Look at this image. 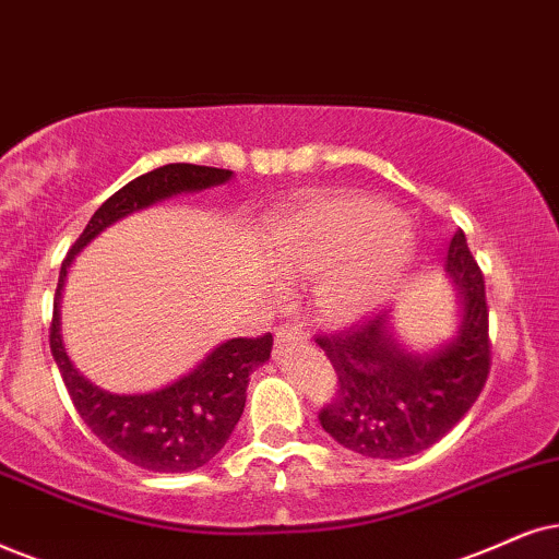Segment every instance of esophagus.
Returning a JSON list of instances; mask_svg holds the SVG:
<instances>
[{"label": "esophagus", "instance_id": "obj_1", "mask_svg": "<svg viewBox=\"0 0 559 559\" xmlns=\"http://www.w3.org/2000/svg\"><path fill=\"white\" fill-rule=\"evenodd\" d=\"M275 337H278V345L304 343L307 341V332H304L299 324H284V328H278V332H275Z\"/></svg>", "mask_w": 559, "mask_h": 559}]
</instances>
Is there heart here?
Instances as JSON below:
<instances>
[{
  "label": "heart",
  "instance_id": "b5f03b06",
  "mask_svg": "<svg viewBox=\"0 0 559 559\" xmlns=\"http://www.w3.org/2000/svg\"><path fill=\"white\" fill-rule=\"evenodd\" d=\"M281 273L322 281L324 320L348 324L371 314L405 271L413 235L386 203L356 193L312 195L265 231Z\"/></svg>",
  "mask_w": 559,
  "mask_h": 559
}]
</instances>
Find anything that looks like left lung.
<instances>
[{
    "label": "left lung",
    "instance_id": "1",
    "mask_svg": "<svg viewBox=\"0 0 559 559\" xmlns=\"http://www.w3.org/2000/svg\"><path fill=\"white\" fill-rule=\"evenodd\" d=\"M447 271L462 292V330L433 356L402 350L386 335V314L314 337L337 379L320 423L341 447L371 459L420 454L475 405L492 366L490 309L462 229L449 242Z\"/></svg>",
    "mask_w": 559,
    "mask_h": 559
}]
</instances>
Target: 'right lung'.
I'll use <instances>...</instances> for the list:
<instances>
[{
    "mask_svg": "<svg viewBox=\"0 0 559 559\" xmlns=\"http://www.w3.org/2000/svg\"><path fill=\"white\" fill-rule=\"evenodd\" d=\"M229 169L175 162L139 175L92 214L61 263L51 317V353L80 418L110 451L150 472H193L211 462L242 418L250 373L271 358L273 335L235 337L209 353L188 377L150 394H110L80 377L59 335V299L76 252L112 222L186 190L222 186Z\"/></svg>",
    "mask_w": 559,
    "mask_h": 559,
    "instance_id": "right-lung-1",
    "label": "right lung"
}]
</instances>
